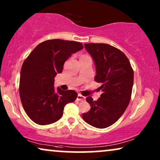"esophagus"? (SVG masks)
<instances>
[{
  "label": "esophagus",
  "mask_w": 160,
  "mask_h": 160,
  "mask_svg": "<svg viewBox=\"0 0 160 160\" xmlns=\"http://www.w3.org/2000/svg\"><path fill=\"white\" fill-rule=\"evenodd\" d=\"M77 100H79V101H83V100H85V97H84V96H82V95H78L77 96Z\"/></svg>",
  "instance_id": "1"
}]
</instances>
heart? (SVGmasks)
I'll return each mask as SVG.
<instances>
[{"instance_id": "obj_1", "label": "heart", "mask_w": 160, "mask_h": 160, "mask_svg": "<svg viewBox=\"0 0 160 160\" xmlns=\"http://www.w3.org/2000/svg\"><path fill=\"white\" fill-rule=\"evenodd\" d=\"M90 58V57L88 55H86V54H83V55L81 56L80 59H84V58Z\"/></svg>"}]
</instances>
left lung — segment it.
I'll use <instances>...</instances> for the list:
<instances>
[{
    "label": "left lung",
    "mask_w": 160,
    "mask_h": 160,
    "mask_svg": "<svg viewBox=\"0 0 160 160\" xmlns=\"http://www.w3.org/2000/svg\"><path fill=\"white\" fill-rule=\"evenodd\" d=\"M96 66L95 81L101 83L102 93L94 101L87 98L91 109L83 113L87 124L106 128L114 124L125 111L132 95L134 72L127 56L117 48L106 43H85Z\"/></svg>",
    "instance_id": "left-lung-1"
}]
</instances>
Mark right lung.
Here are the masks:
<instances>
[{
  "label": "right lung",
  "instance_id": "add662e5",
  "mask_svg": "<svg viewBox=\"0 0 160 160\" xmlns=\"http://www.w3.org/2000/svg\"><path fill=\"white\" fill-rule=\"evenodd\" d=\"M82 49L78 41L47 40L39 43L24 61L19 96L25 113L35 123L46 125L58 121L65 105L77 98L75 91L54 89V78L62 73L68 58Z\"/></svg>",
  "mask_w": 160,
  "mask_h": 160
}]
</instances>
